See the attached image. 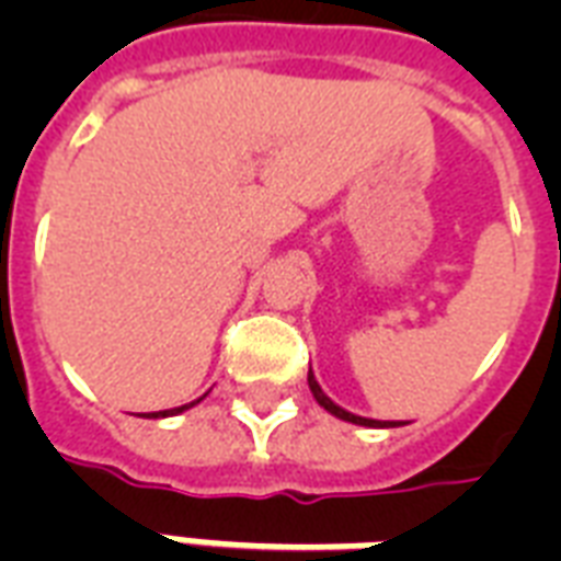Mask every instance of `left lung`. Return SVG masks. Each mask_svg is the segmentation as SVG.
I'll return each instance as SVG.
<instances>
[{
  "mask_svg": "<svg viewBox=\"0 0 561 561\" xmlns=\"http://www.w3.org/2000/svg\"><path fill=\"white\" fill-rule=\"evenodd\" d=\"M308 387H311V392H314L317 404H320L323 410H329L332 416L343 419V422H352V425H364V427H399V425H404V422H381V419H367V416H358V413H350V410H343L341 404H334V401L325 396L323 387L317 383V378H314V373H311V369H308Z\"/></svg>",
  "mask_w": 561,
  "mask_h": 561,
  "instance_id": "1",
  "label": "left lung"
}]
</instances>
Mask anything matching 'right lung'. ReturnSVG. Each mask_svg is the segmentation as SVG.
Returning a JSON list of instances; mask_svg holds the SVG:
<instances>
[{"mask_svg": "<svg viewBox=\"0 0 561 561\" xmlns=\"http://www.w3.org/2000/svg\"><path fill=\"white\" fill-rule=\"evenodd\" d=\"M203 399V396H201ZM197 399V401H201ZM197 401H188V404H180V408H171V410H160V413H148V416L145 419H165V416H178V413H183V410H188V408H194V404H197Z\"/></svg>", "mask_w": 561, "mask_h": 561, "instance_id": "1", "label": "right lung"}]
</instances>
